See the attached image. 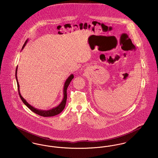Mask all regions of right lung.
Here are the masks:
<instances>
[{"instance_id":"obj_1","label":"right lung","mask_w":158,"mask_h":158,"mask_svg":"<svg viewBox=\"0 0 158 158\" xmlns=\"http://www.w3.org/2000/svg\"><path fill=\"white\" fill-rule=\"evenodd\" d=\"M28 40H27L23 47L22 48L21 50H23L24 49V48L26 45V44L27 43ZM17 69H18V66H17L16 68V71H15V78H16V81H17V86H18V90H19V95L22 100V102H24V104L28 107V109H30L32 111H33L34 113H36L37 114L41 116H44V117H50V116H56V114H58L59 113H60L61 111H63L64 109L65 106V104H66V100H67V89L69 85V84L70 83V82L72 81V80L74 78V76L73 74H70L68 78L66 79L64 85V88H63V95H64V97L63 98V100L61 101V102H60V104L57 106L56 107H54L50 110H39L36 108H35L34 107H33L32 106H31L30 104H28V102H27V101L22 97V95H21V93L19 91V81L17 79Z\"/></svg>"}]
</instances>
